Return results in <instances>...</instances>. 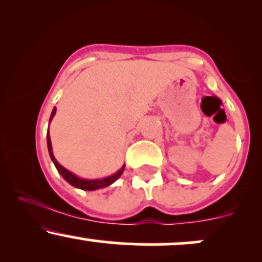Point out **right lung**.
<instances>
[{
    "mask_svg": "<svg viewBox=\"0 0 262 262\" xmlns=\"http://www.w3.org/2000/svg\"><path fill=\"white\" fill-rule=\"evenodd\" d=\"M55 112H56V108L54 107L52 116H50V119H49V124H50V122H52V119L54 118V116H55ZM47 144H48V151H49L50 159H52L54 165H55L58 172L62 176V179H64L66 182L70 183L71 186H74V187L83 189V191H96V189L108 187V186L112 185L113 182H116L117 180L121 177L123 171H124L125 165H123L121 169L117 171L116 173H113V175H111V176L103 177V179H95V180L81 179V177L76 176L75 173L71 172V171L66 170L64 166H61V165L58 162V160L55 159V156H54V154H53V146H52V140H50L49 130H48V133H47Z\"/></svg>",
    "mask_w": 262,
    "mask_h": 262,
    "instance_id": "add662e5",
    "label": "right lung"
}]
</instances>
